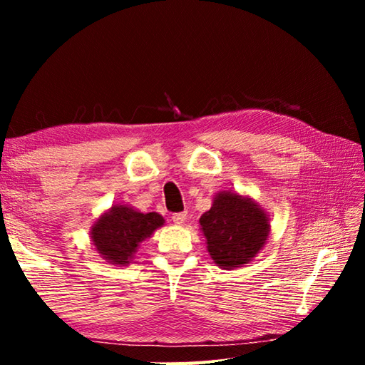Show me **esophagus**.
<instances>
[{
	"label": "esophagus",
	"mask_w": 365,
	"mask_h": 365,
	"mask_svg": "<svg viewBox=\"0 0 365 365\" xmlns=\"http://www.w3.org/2000/svg\"><path fill=\"white\" fill-rule=\"evenodd\" d=\"M172 220H174L175 225H183L185 220H187V212H178L172 215Z\"/></svg>",
	"instance_id": "34e87169"
}]
</instances>
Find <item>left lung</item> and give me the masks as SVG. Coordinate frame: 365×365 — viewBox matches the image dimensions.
Segmentation results:
<instances>
[{
    "mask_svg": "<svg viewBox=\"0 0 365 365\" xmlns=\"http://www.w3.org/2000/svg\"><path fill=\"white\" fill-rule=\"evenodd\" d=\"M200 230L214 264L232 270L261 252L270 235V219L252 197L224 190L214 195L211 209L200 217Z\"/></svg>",
    "mask_w": 365,
    "mask_h": 365,
    "instance_id": "left-lung-1",
    "label": "left lung"
}]
</instances>
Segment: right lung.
I'll return each mask as SVG.
<instances>
[{
    "label": "right lung",
    "instance_id": "right-lung-1",
    "mask_svg": "<svg viewBox=\"0 0 365 365\" xmlns=\"http://www.w3.org/2000/svg\"><path fill=\"white\" fill-rule=\"evenodd\" d=\"M165 224L158 212H140L130 205H113L90 227L95 250L109 264L122 267L130 264L140 245Z\"/></svg>",
    "mask_w": 365,
    "mask_h": 365
}]
</instances>
